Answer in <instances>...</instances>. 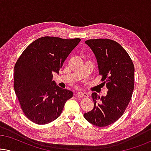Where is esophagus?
<instances>
[{
	"label": "esophagus",
	"mask_w": 151,
	"mask_h": 151,
	"mask_svg": "<svg viewBox=\"0 0 151 151\" xmlns=\"http://www.w3.org/2000/svg\"><path fill=\"white\" fill-rule=\"evenodd\" d=\"M77 96L78 97H84V98H88V93H86V92H81V91L78 92Z\"/></svg>",
	"instance_id": "34e87169"
}]
</instances>
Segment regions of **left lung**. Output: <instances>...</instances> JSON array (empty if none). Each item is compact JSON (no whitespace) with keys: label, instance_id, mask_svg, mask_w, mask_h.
<instances>
[{"label":"left lung","instance_id":"1","mask_svg":"<svg viewBox=\"0 0 151 151\" xmlns=\"http://www.w3.org/2000/svg\"><path fill=\"white\" fill-rule=\"evenodd\" d=\"M85 43L98 61L102 84L108 88L106 96L93 93L94 106L84 114L88 122L99 127L116 122L124 114L134 89L133 61L119 43L110 39H91Z\"/></svg>","mask_w":151,"mask_h":151}]
</instances>
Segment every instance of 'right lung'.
Listing matches in <instances>:
<instances>
[{
  "label": "right lung",
  "instance_id": "right-lung-1",
  "mask_svg": "<svg viewBox=\"0 0 151 151\" xmlns=\"http://www.w3.org/2000/svg\"><path fill=\"white\" fill-rule=\"evenodd\" d=\"M80 38L45 36L31 43L14 67V90L22 111L37 124L50 123L60 115L71 91L59 87L53 73L78 45Z\"/></svg>",
  "mask_w": 151,
  "mask_h": 151
}]
</instances>
